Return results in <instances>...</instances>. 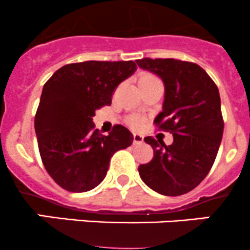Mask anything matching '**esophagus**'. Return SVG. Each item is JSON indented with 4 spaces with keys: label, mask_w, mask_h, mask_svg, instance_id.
Returning <instances> with one entry per match:
<instances>
[{
    "label": "esophagus",
    "mask_w": 250,
    "mask_h": 250,
    "mask_svg": "<svg viewBox=\"0 0 250 250\" xmlns=\"http://www.w3.org/2000/svg\"><path fill=\"white\" fill-rule=\"evenodd\" d=\"M143 143H144L143 135L137 134V133H135V134L133 135V144H134V145H140V144H143Z\"/></svg>",
    "instance_id": "esophagus-1"
}]
</instances>
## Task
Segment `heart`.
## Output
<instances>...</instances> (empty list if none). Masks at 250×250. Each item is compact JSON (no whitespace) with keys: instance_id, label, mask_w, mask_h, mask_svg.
<instances>
[{"instance_id":"b5f03b06","label":"heart","mask_w":250,"mask_h":250,"mask_svg":"<svg viewBox=\"0 0 250 250\" xmlns=\"http://www.w3.org/2000/svg\"><path fill=\"white\" fill-rule=\"evenodd\" d=\"M151 80H156V77L152 76V75H150V74L140 75V76H139V84H140V83H144V82H146V81H151ZM129 123H130V125H132L133 128H139L141 125L140 118L135 117V116H133V117L129 118Z\"/></svg>"}]
</instances>
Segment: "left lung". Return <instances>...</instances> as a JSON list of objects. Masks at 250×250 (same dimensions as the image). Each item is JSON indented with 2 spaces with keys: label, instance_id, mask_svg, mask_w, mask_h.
Returning <instances> with one entry per match:
<instances>
[{
  "label": "left lung",
  "instance_id": "left-lung-1",
  "mask_svg": "<svg viewBox=\"0 0 250 250\" xmlns=\"http://www.w3.org/2000/svg\"><path fill=\"white\" fill-rule=\"evenodd\" d=\"M139 67L162 78L166 93L158 129L173 134L172 145L146 137L153 158L140 165V178L156 192L180 196L200 185L210 170L224 132L219 89L195 62L178 59L137 60Z\"/></svg>",
  "mask_w": 250,
  "mask_h": 250
}]
</instances>
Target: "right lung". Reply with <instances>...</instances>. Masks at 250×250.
Masks as SVG:
<instances>
[{"instance_id":"add662e5","label":"right lung","mask_w":250,"mask_h":250,"mask_svg":"<svg viewBox=\"0 0 250 250\" xmlns=\"http://www.w3.org/2000/svg\"><path fill=\"white\" fill-rule=\"evenodd\" d=\"M134 62H89L60 67L44 83L35 116L40 155L53 180L70 192H85L106 176L116 151L132 145L121 125L103 135L93 123L95 110L111 105L122 81L134 74Z\"/></svg>"}]
</instances>
